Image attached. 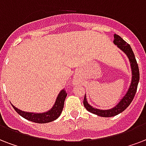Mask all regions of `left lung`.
<instances>
[{
  "label": "left lung",
  "mask_w": 146,
  "mask_h": 146,
  "mask_svg": "<svg viewBox=\"0 0 146 146\" xmlns=\"http://www.w3.org/2000/svg\"><path fill=\"white\" fill-rule=\"evenodd\" d=\"M113 43L117 46L118 48L120 49L123 53H125L129 59L130 66H131V71H132V79H131V83L128 88L127 92L125 93L124 96L119 100V102L114 107L109 109V110H100V109L92 106L88 103L86 96L85 94L84 100H83V105L86 109L89 112L99 115V116H101V117H113V116H115V115L123 112L130 105V103H132V100L136 93V90H137V86L139 84V66H138L134 53H133L129 44H128L121 36L117 34H114Z\"/></svg>",
  "instance_id": "1"
}]
</instances>
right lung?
I'll use <instances>...</instances> for the list:
<instances>
[{"instance_id": "1", "label": "right lung", "mask_w": 146, "mask_h": 146, "mask_svg": "<svg viewBox=\"0 0 146 146\" xmlns=\"http://www.w3.org/2000/svg\"><path fill=\"white\" fill-rule=\"evenodd\" d=\"M66 96H67V93H66V91L64 90H60L52 108L43 113L24 112L23 110H21L18 108L15 107L13 104L11 105L13 106V107L16 110L17 113L24 119L30 120L31 122H36V123H47V122H50L58 119L59 116L60 115L63 111V106H64V101H65Z\"/></svg>"}]
</instances>
